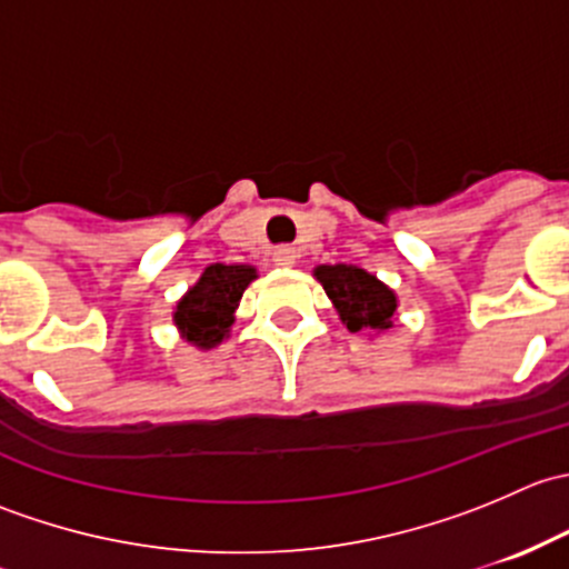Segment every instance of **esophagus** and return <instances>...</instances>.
I'll list each match as a JSON object with an SVG mask.
<instances>
[{
	"label": "esophagus",
	"instance_id": "esophagus-1",
	"mask_svg": "<svg viewBox=\"0 0 569 569\" xmlns=\"http://www.w3.org/2000/svg\"><path fill=\"white\" fill-rule=\"evenodd\" d=\"M297 258H300V252H297L295 248H289V244H283V248H278L272 252V261L278 263V267H295L297 263Z\"/></svg>",
	"mask_w": 569,
	"mask_h": 569
}]
</instances>
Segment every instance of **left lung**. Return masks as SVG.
<instances>
[{"instance_id": "8db88e82", "label": "left lung", "mask_w": 569, "mask_h": 569, "mask_svg": "<svg viewBox=\"0 0 569 569\" xmlns=\"http://www.w3.org/2000/svg\"><path fill=\"white\" fill-rule=\"evenodd\" d=\"M325 295L330 297L338 319L349 332H388L393 327L399 297L377 274L355 263H319L313 269Z\"/></svg>"}]
</instances>
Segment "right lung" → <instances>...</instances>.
<instances>
[{"mask_svg":"<svg viewBox=\"0 0 569 569\" xmlns=\"http://www.w3.org/2000/svg\"><path fill=\"white\" fill-rule=\"evenodd\" d=\"M258 278L250 263H209L173 306V325L194 349H214L231 336L244 289Z\"/></svg>","mask_w":569,"mask_h":569,"instance_id":"add662e5","label":"right lung"}]
</instances>
